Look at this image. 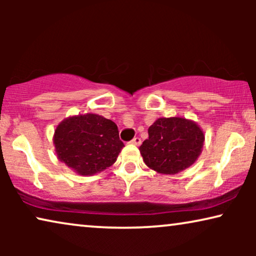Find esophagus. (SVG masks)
<instances>
[{"label": "esophagus", "instance_id": "34e87169", "mask_svg": "<svg viewBox=\"0 0 256 256\" xmlns=\"http://www.w3.org/2000/svg\"><path fill=\"white\" fill-rule=\"evenodd\" d=\"M130 143H132V144H134V146H140V144H141V138H134L130 141Z\"/></svg>", "mask_w": 256, "mask_h": 256}]
</instances>
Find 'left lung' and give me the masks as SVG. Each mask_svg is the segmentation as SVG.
<instances>
[{
	"label": "left lung",
	"mask_w": 256,
	"mask_h": 256,
	"mask_svg": "<svg viewBox=\"0 0 256 256\" xmlns=\"http://www.w3.org/2000/svg\"><path fill=\"white\" fill-rule=\"evenodd\" d=\"M148 134L140 146L143 162L163 174H176L194 164L205 141L197 122L180 116L157 118Z\"/></svg>",
	"instance_id": "left-lung-1"
}]
</instances>
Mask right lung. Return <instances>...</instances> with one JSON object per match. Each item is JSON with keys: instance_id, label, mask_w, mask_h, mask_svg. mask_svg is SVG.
Instances as JSON below:
<instances>
[{"instance_id": "add662e5", "label": "right lung", "mask_w": 256, "mask_h": 256, "mask_svg": "<svg viewBox=\"0 0 256 256\" xmlns=\"http://www.w3.org/2000/svg\"><path fill=\"white\" fill-rule=\"evenodd\" d=\"M54 146L60 162L80 176H92L113 166L124 144L118 126L98 114H79L59 122Z\"/></svg>"}]
</instances>
